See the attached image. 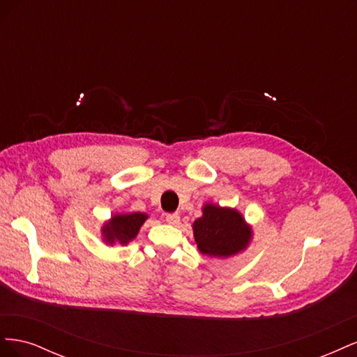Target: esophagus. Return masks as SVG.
I'll return each instance as SVG.
<instances>
[{"label":"esophagus","instance_id":"34e87169","mask_svg":"<svg viewBox=\"0 0 357 357\" xmlns=\"http://www.w3.org/2000/svg\"><path fill=\"white\" fill-rule=\"evenodd\" d=\"M167 222L169 223V225H172V226H177L178 223H180V214L178 213H169V214H167Z\"/></svg>","mask_w":357,"mask_h":357}]
</instances>
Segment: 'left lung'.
Segmentation results:
<instances>
[{
	"label": "left lung",
	"mask_w": 357,
	"mask_h": 357,
	"mask_svg": "<svg viewBox=\"0 0 357 357\" xmlns=\"http://www.w3.org/2000/svg\"><path fill=\"white\" fill-rule=\"evenodd\" d=\"M199 253L228 259L245 252L253 240V228L244 215L231 207H220L207 202L202 207V215L192 223Z\"/></svg>",
	"instance_id": "1"
}]
</instances>
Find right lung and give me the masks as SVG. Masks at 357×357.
I'll return each instance as SVG.
<instances>
[{
	"label": "right lung",
	"instance_id": "obj_1",
	"mask_svg": "<svg viewBox=\"0 0 357 357\" xmlns=\"http://www.w3.org/2000/svg\"><path fill=\"white\" fill-rule=\"evenodd\" d=\"M149 214L132 211V213H116L101 226V240L105 245H128L132 243L142 229Z\"/></svg>",
	"mask_w": 357,
	"mask_h": 357
}]
</instances>
